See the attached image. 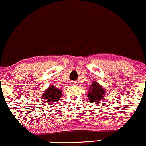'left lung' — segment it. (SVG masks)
<instances>
[{"mask_svg": "<svg viewBox=\"0 0 146 146\" xmlns=\"http://www.w3.org/2000/svg\"><path fill=\"white\" fill-rule=\"evenodd\" d=\"M104 95H105V90L99 85L97 82H94L90 87L87 97L90 102H94L96 104H98L100 101H104Z\"/></svg>", "mask_w": 146, "mask_h": 146, "instance_id": "8db88e82", "label": "left lung"}]
</instances>
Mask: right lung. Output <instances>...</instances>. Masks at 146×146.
Here are the masks:
<instances>
[{
  "instance_id": "right-lung-1",
  "label": "right lung",
  "mask_w": 146,
  "mask_h": 146,
  "mask_svg": "<svg viewBox=\"0 0 146 146\" xmlns=\"http://www.w3.org/2000/svg\"><path fill=\"white\" fill-rule=\"evenodd\" d=\"M62 92L58 90L56 87L50 85L46 92L43 94L42 99L44 102H46V105H55L56 102L60 100L61 97Z\"/></svg>"
}]
</instances>
